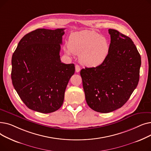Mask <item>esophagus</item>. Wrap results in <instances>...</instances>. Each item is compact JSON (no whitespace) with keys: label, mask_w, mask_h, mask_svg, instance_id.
Listing matches in <instances>:
<instances>
[{"label":"esophagus","mask_w":151,"mask_h":151,"mask_svg":"<svg viewBox=\"0 0 151 151\" xmlns=\"http://www.w3.org/2000/svg\"><path fill=\"white\" fill-rule=\"evenodd\" d=\"M80 70H81V68H80V67L78 65H75V71H76V72H79V71H80Z\"/></svg>","instance_id":"obj_1"}]
</instances>
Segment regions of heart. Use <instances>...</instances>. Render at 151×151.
Here are the masks:
<instances>
[{
	"mask_svg": "<svg viewBox=\"0 0 151 151\" xmlns=\"http://www.w3.org/2000/svg\"><path fill=\"white\" fill-rule=\"evenodd\" d=\"M68 55L80 54L82 64L89 67L99 66L109 54L110 45L108 40L94 31L83 30L71 34L68 46L64 47Z\"/></svg>",
	"mask_w": 151,
	"mask_h": 151,
	"instance_id": "b5f03b06",
	"label": "heart"
}]
</instances>
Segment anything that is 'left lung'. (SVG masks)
<instances>
[{
	"mask_svg": "<svg viewBox=\"0 0 151 151\" xmlns=\"http://www.w3.org/2000/svg\"><path fill=\"white\" fill-rule=\"evenodd\" d=\"M110 51L104 62L81 70L88 106L107 113L121 108L136 89L139 80L141 56L132 39L109 29Z\"/></svg>",
	"mask_w": 151,
	"mask_h": 151,
	"instance_id": "left-lung-1",
	"label": "left lung"
}]
</instances>
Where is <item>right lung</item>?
<instances>
[{"label":"right lung","instance_id":"right-lung-1","mask_svg":"<svg viewBox=\"0 0 151 151\" xmlns=\"http://www.w3.org/2000/svg\"><path fill=\"white\" fill-rule=\"evenodd\" d=\"M65 29H38L24 36L12 59V80L29 109L50 113L63 104L65 91L75 73L73 63L60 59Z\"/></svg>","mask_w":151,"mask_h":151}]
</instances>
